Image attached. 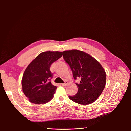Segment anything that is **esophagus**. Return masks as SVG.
Returning <instances> with one entry per match:
<instances>
[{
    "label": "esophagus",
    "instance_id": "1",
    "mask_svg": "<svg viewBox=\"0 0 131 131\" xmlns=\"http://www.w3.org/2000/svg\"><path fill=\"white\" fill-rule=\"evenodd\" d=\"M68 84V82L67 81H64V83H63V84H62V85L63 86H67Z\"/></svg>",
    "mask_w": 131,
    "mask_h": 131
}]
</instances>
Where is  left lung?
<instances>
[{
  "label": "left lung",
  "mask_w": 131,
  "mask_h": 131,
  "mask_svg": "<svg viewBox=\"0 0 131 131\" xmlns=\"http://www.w3.org/2000/svg\"><path fill=\"white\" fill-rule=\"evenodd\" d=\"M63 58L72 70L73 77L81 78L77 93L69 96L77 103L87 105L92 103L100 97L106 84V73L96 59L82 51H63Z\"/></svg>",
  "instance_id": "1"
}]
</instances>
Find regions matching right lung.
<instances>
[{
	"instance_id": "obj_1",
	"label": "right lung",
	"mask_w": 131,
	"mask_h": 131,
	"mask_svg": "<svg viewBox=\"0 0 131 131\" xmlns=\"http://www.w3.org/2000/svg\"><path fill=\"white\" fill-rule=\"evenodd\" d=\"M62 55L59 51L42 52L26 68L22 79V91L31 103L42 104L53 98L57 87L50 81L52 78L50 67Z\"/></svg>"
}]
</instances>
